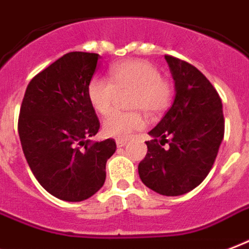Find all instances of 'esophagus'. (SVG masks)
Listing matches in <instances>:
<instances>
[{
	"label": "esophagus",
	"mask_w": 249,
	"mask_h": 249,
	"mask_svg": "<svg viewBox=\"0 0 249 249\" xmlns=\"http://www.w3.org/2000/svg\"><path fill=\"white\" fill-rule=\"evenodd\" d=\"M127 144V140H123V139H118L117 140V146L118 148H122V146H124Z\"/></svg>",
	"instance_id": "obj_1"
}]
</instances>
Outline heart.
Segmentation results:
<instances>
[{"instance_id":"b5f03b06","label":"heart","mask_w":249,"mask_h":249,"mask_svg":"<svg viewBox=\"0 0 249 249\" xmlns=\"http://www.w3.org/2000/svg\"><path fill=\"white\" fill-rule=\"evenodd\" d=\"M131 92L128 107L132 110L145 111L156 117L170 107L173 86L152 63L145 61H126L110 69V80L103 76L90 79L87 96L90 107L101 115L113 110L118 93ZM145 127V118L140 111L113 113L103 123V132L107 138L126 140L136 131Z\"/></svg>"}]
</instances>
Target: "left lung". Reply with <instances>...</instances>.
<instances>
[{"instance_id":"8db88e82","label":"left lung","mask_w":249,"mask_h":249,"mask_svg":"<svg viewBox=\"0 0 249 249\" xmlns=\"http://www.w3.org/2000/svg\"><path fill=\"white\" fill-rule=\"evenodd\" d=\"M175 82L171 107L149 131L148 152L139 175L148 188L165 196L187 194L207 178L225 135L218 92L191 63L165 55ZM169 142L167 148L162 146Z\"/></svg>"}]
</instances>
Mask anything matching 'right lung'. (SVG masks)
<instances>
[{
    "instance_id": "obj_1",
    "label": "right lung",
    "mask_w": 249,
    "mask_h": 249,
    "mask_svg": "<svg viewBox=\"0 0 249 249\" xmlns=\"http://www.w3.org/2000/svg\"><path fill=\"white\" fill-rule=\"evenodd\" d=\"M100 55L71 52L38 72L27 87L19 113L23 153L37 182L65 201H83L107 178L114 139L92 142L100 121L87 87Z\"/></svg>"
}]
</instances>
